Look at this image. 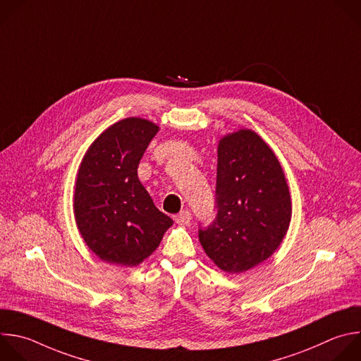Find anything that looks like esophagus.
<instances>
[{
	"label": "esophagus",
	"mask_w": 361,
	"mask_h": 361,
	"mask_svg": "<svg viewBox=\"0 0 361 361\" xmlns=\"http://www.w3.org/2000/svg\"><path fill=\"white\" fill-rule=\"evenodd\" d=\"M174 221H176L178 225H187V224L191 221V214H190V211H187V209L181 211L180 214H177V215L174 216Z\"/></svg>",
	"instance_id": "34e87169"
}]
</instances>
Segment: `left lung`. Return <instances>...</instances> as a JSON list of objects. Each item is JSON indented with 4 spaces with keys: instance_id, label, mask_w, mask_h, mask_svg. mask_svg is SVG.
Here are the masks:
<instances>
[{
    "instance_id": "1",
    "label": "left lung",
    "mask_w": 361,
    "mask_h": 361,
    "mask_svg": "<svg viewBox=\"0 0 361 361\" xmlns=\"http://www.w3.org/2000/svg\"><path fill=\"white\" fill-rule=\"evenodd\" d=\"M216 216L200 229L208 258L224 272L243 274L267 261L282 244L292 201L282 166L251 129L218 142Z\"/></svg>"
}]
</instances>
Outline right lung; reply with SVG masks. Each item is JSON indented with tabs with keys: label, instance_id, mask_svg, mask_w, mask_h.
I'll return each mask as SVG.
<instances>
[{
	"label": "right lung",
	"instance_id": "add662e5",
	"mask_svg": "<svg viewBox=\"0 0 361 361\" xmlns=\"http://www.w3.org/2000/svg\"><path fill=\"white\" fill-rule=\"evenodd\" d=\"M157 132L159 126L147 118L118 120L94 139L79 166L73 194L76 226L87 248L107 264L137 267L173 225L137 177L139 163Z\"/></svg>",
	"mask_w": 361,
	"mask_h": 361
}]
</instances>
